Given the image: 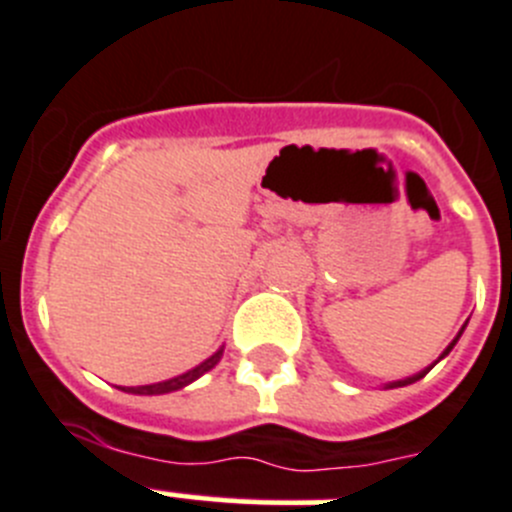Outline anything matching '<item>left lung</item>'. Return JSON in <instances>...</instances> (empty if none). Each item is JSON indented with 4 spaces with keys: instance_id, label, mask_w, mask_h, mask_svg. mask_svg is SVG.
Returning <instances> with one entry per match:
<instances>
[{
    "instance_id": "8db88e82",
    "label": "left lung",
    "mask_w": 512,
    "mask_h": 512,
    "mask_svg": "<svg viewBox=\"0 0 512 512\" xmlns=\"http://www.w3.org/2000/svg\"><path fill=\"white\" fill-rule=\"evenodd\" d=\"M462 331H465V328H462ZM462 331H460V333H457V338H460V336H462ZM457 338H455V341H452V343H450V346L444 348V353H442V356H439V358H444V356H447V353H450V351H452V346H455V343H457ZM432 366H434V364H432ZM432 366H429V369H432ZM429 369H427V371H422V374H417V376H409V379H401V381H394V384H386V389H396V386H407V384H414V381L424 379V376H427V374H429Z\"/></svg>"
}]
</instances>
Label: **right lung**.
I'll return each instance as SVG.
<instances>
[{"label": "right lung", "mask_w": 512, "mask_h": 512, "mask_svg": "<svg viewBox=\"0 0 512 512\" xmlns=\"http://www.w3.org/2000/svg\"><path fill=\"white\" fill-rule=\"evenodd\" d=\"M222 358V348H219L214 356H209L204 364H199L197 369L186 371V374L181 376H174V379L169 381H159V384H148V386H123V391H128V394H143V396H154V394H169V391H176V389H184L186 384H191V381H197L199 376L207 374L209 369H214L217 366V361Z\"/></svg>", "instance_id": "right-lung-1"}]
</instances>
